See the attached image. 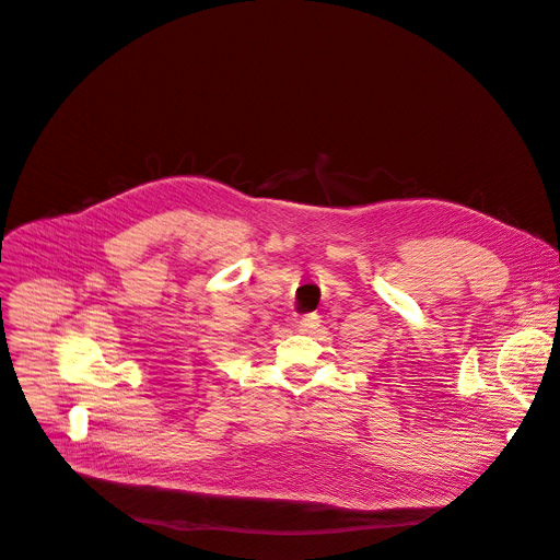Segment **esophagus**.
Returning <instances> with one entry per match:
<instances>
[{
	"label": "esophagus",
	"mask_w": 560,
	"mask_h": 560,
	"mask_svg": "<svg viewBox=\"0 0 560 560\" xmlns=\"http://www.w3.org/2000/svg\"><path fill=\"white\" fill-rule=\"evenodd\" d=\"M317 326H319V315H315V313H311V315L299 319V330H301V332H313Z\"/></svg>",
	"instance_id": "34e87169"
}]
</instances>
